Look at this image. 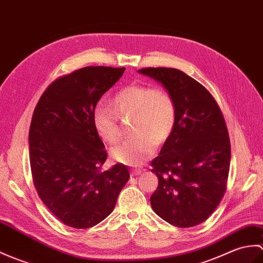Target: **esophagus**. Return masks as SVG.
<instances>
[{"instance_id":"obj_1","label":"esophagus","mask_w":263,"mask_h":263,"mask_svg":"<svg viewBox=\"0 0 263 263\" xmlns=\"http://www.w3.org/2000/svg\"><path fill=\"white\" fill-rule=\"evenodd\" d=\"M140 174H142L141 169H138V168H132L131 169V175L132 176H139Z\"/></svg>"}]
</instances>
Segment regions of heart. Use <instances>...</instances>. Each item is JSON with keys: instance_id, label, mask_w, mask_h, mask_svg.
Here are the masks:
<instances>
[{"instance_id": "obj_1", "label": "heart", "mask_w": 263, "mask_h": 263, "mask_svg": "<svg viewBox=\"0 0 263 263\" xmlns=\"http://www.w3.org/2000/svg\"><path fill=\"white\" fill-rule=\"evenodd\" d=\"M133 115L132 133L136 136L115 145L111 156L115 161L138 167L154 155L157 142L161 143L173 133L176 104L166 89L151 88L141 84L122 87L112 99V107L97 104L93 112L94 127L100 138L109 144L120 139L118 117Z\"/></svg>"}]
</instances>
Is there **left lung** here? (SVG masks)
<instances>
[{
  "label": "left lung",
  "instance_id": "8db88e82",
  "mask_svg": "<svg viewBox=\"0 0 263 263\" xmlns=\"http://www.w3.org/2000/svg\"><path fill=\"white\" fill-rule=\"evenodd\" d=\"M138 72L160 83L177 108L175 129L151 162L159 179L151 207L177 228L195 227L211 216L227 189L231 144L223 114L210 91L184 71Z\"/></svg>",
  "mask_w": 263,
  "mask_h": 263
}]
</instances>
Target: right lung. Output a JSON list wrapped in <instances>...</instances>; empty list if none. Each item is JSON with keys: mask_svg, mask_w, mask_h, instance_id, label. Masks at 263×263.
<instances>
[{"mask_svg": "<svg viewBox=\"0 0 263 263\" xmlns=\"http://www.w3.org/2000/svg\"><path fill=\"white\" fill-rule=\"evenodd\" d=\"M124 70L84 67L49 85L34 108L29 131L34 186L70 228L88 229L106 218L130 178L122 163L102 172L107 154L93 123L96 104Z\"/></svg>", "mask_w": 263, "mask_h": 263, "instance_id": "right-lung-1", "label": "right lung"}]
</instances>
